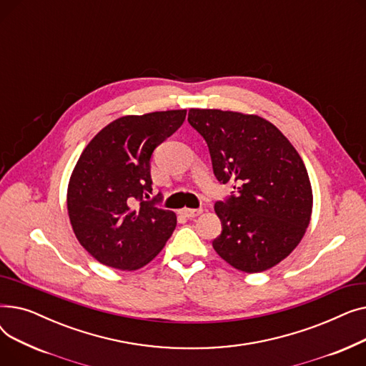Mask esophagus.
Instances as JSON below:
<instances>
[{
    "label": "esophagus",
    "instance_id": "34e87169",
    "mask_svg": "<svg viewBox=\"0 0 366 366\" xmlns=\"http://www.w3.org/2000/svg\"><path fill=\"white\" fill-rule=\"evenodd\" d=\"M202 212H203V209H188V207H185V209L181 210V214H182L185 218H189V219L199 217Z\"/></svg>",
    "mask_w": 366,
    "mask_h": 366
}]
</instances>
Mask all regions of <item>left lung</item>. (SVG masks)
<instances>
[{
	"mask_svg": "<svg viewBox=\"0 0 366 366\" xmlns=\"http://www.w3.org/2000/svg\"><path fill=\"white\" fill-rule=\"evenodd\" d=\"M188 123L206 141L217 179L237 189L215 203L222 224L217 254L244 273L274 267L310 224L313 194L300 154L258 115L191 108Z\"/></svg>",
	"mask_w": 366,
	"mask_h": 366,
	"instance_id": "8db88e82",
	"label": "left lung"
}]
</instances>
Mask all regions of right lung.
<instances>
[{
	"label": "right lung",
	"mask_w": 366,
	"mask_h": 366,
	"mask_svg": "<svg viewBox=\"0 0 366 366\" xmlns=\"http://www.w3.org/2000/svg\"><path fill=\"white\" fill-rule=\"evenodd\" d=\"M187 109L126 115L104 127L81 152L68 185L74 233L99 262L138 270L162 251L177 215L151 199L152 152L184 123Z\"/></svg>",
	"instance_id": "obj_1"
}]
</instances>
